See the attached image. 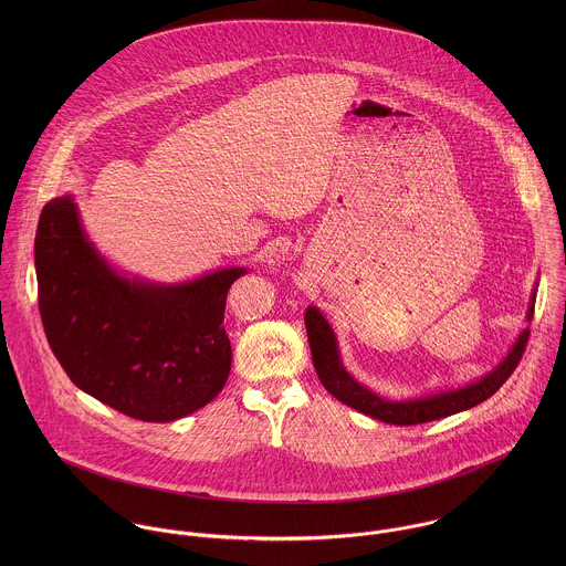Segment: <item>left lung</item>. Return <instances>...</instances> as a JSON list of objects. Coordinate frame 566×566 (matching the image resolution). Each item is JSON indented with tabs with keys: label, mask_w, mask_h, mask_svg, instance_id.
I'll use <instances>...</instances> for the list:
<instances>
[{
	"label": "left lung",
	"mask_w": 566,
	"mask_h": 566,
	"mask_svg": "<svg viewBox=\"0 0 566 566\" xmlns=\"http://www.w3.org/2000/svg\"><path fill=\"white\" fill-rule=\"evenodd\" d=\"M538 285V281H536ZM534 303H536V287L530 296V307L525 314V321L532 323L534 318ZM305 326L310 337V348L314 357V366L318 373V379L326 388L328 395H333L337 401H342L375 420L388 422V424H420L429 420H438L458 411H467L475 405L484 403L490 399L505 379L514 373L516 364L521 361V355L525 350L530 326H525L518 337L514 339L512 348L505 353V357L492 366L480 379L460 386V388H447L438 392H429L424 397H411V399H390L384 395L373 392L368 386L359 384L344 366L342 353L337 346V335L333 326L324 318L323 312L314 305L305 310Z\"/></svg>",
	"instance_id": "left-lung-1"
}]
</instances>
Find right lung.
<instances>
[{
  "label": "right lung",
  "instance_id": "obj_1",
  "mask_svg": "<svg viewBox=\"0 0 566 566\" xmlns=\"http://www.w3.org/2000/svg\"><path fill=\"white\" fill-rule=\"evenodd\" d=\"M39 310L67 377L99 403L171 422L211 403L231 373L229 265L180 283L117 270L88 240L72 193L48 202L34 238Z\"/></svg>",
  "mask_w": 566,
  "mask_h": 566
}]
</instances>
